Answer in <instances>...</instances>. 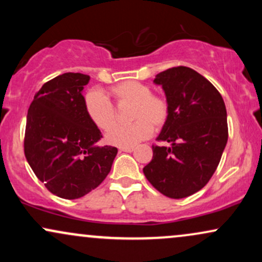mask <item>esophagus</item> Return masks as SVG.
<instances>
[{
  "label": "esophagus",
  "instance_id": "34e87169",
  "mask_svg": "<svg viewBox=\"0 0 262 262\" xmlns=\"http://www.w3.org/2000/svg\"><path fill=\"white\" fill-rule=\"evenodd\" d=\"M119 151L132 152V151H134V148H133V146H128V148H119Z\"/></svg>",
  "mask_w": 262,
  "mask_h": 262
}]
</instances>
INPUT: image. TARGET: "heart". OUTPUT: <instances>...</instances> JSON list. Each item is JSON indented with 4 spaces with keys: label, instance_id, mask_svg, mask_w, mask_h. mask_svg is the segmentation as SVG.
<instances>
[{
    "label": "heart",
    "instance_id": "b5f03b06",
    "mask_svg": "<svg viewBox=\"0 0 262 262\" xmlns=\"http://www.w3.org/2000/svg\"><path fill=\"white\" fill-rule=\"evenodd\" d=\"M108 97L117 107L130 104L128 119L134 121L127 125H117L107 134L112 145L128 148L145 140L166 124L170 116V103L166 97L152 93L151 87L139 81H123L110 87ZM83 106L89 119L101 130H110L117 122L116 108L104 95L90 91L83 98Z\"/></svg>",
    "mask_w": 262,
    "mask_h": 262
}]
</instances>
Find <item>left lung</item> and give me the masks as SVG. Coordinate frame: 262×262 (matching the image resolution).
<instances>
[{"label":"left lung","mask_w":262,"mask_h":262,"mask_svg":"<svg viewBox=\"0 0 262 262\" xmlns=\"http://www.w3.org/2000/svg\"><path fill=\"white\" fill-rule=\"evenodd\" d=\"M161 85L170 103V116L152 159L144 167L148 181L164 196L185 198L208 183L228 141L227 110L222 95L206 77L186 66L162 71Z\"/></svg>","instance_id":"left-lung-1"}]
</instances>
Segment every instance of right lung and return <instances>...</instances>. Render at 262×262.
<instances>
[{"label": "right lung", "mask_w": 262, "mask_h": 262, "mask_svg": "<svg viewBox=\"0 0 262 262\" xmlns=\"http://www.w3.org/2000/svg\"><path fill=\"white\" fill-rule=\"evenodd\" d=\"M89 81L80 73L54 77L35 93L27 114V161L48 191L65 200L98 187L118 152L114 146H96L102 134L83 106Z\"/></svg>", "instance_id": "right-lung-1"}]
</instances>
